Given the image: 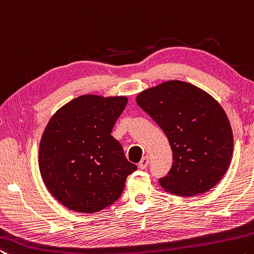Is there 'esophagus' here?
<instances>
[{
	"instance_id": "esophagus-1",
	"label": "esophagus",
	"mask_w": 254,
	"mask_h": 254,
	"mask_svg": "<svg viewBox=\"0 0 254 254\" xmlns=\"http://www.w3.org/2000/svg\"><path fill=\"white\" fill-rule=\"evenodd\" d=\"M148 163H149L148 156H143V159L140 160L139 164H138L139 169H146V168H147V165H148Z\"/></svg>"
}]
</instances>
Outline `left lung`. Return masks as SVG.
<instances>
[{
  "instance_id": "left-lung-1",
  "label": "left lung",
  "mask_w": 254,
  "mask_h": 254,
  "mask_svg": "<svg viewBox=\"0 0 254 254\" xmlns=\"http://www.w3.org/2000/svg\"><path fill=\"white\" fill-rule=\"evenodd\" d=\"M136 102L169 139L173 164L159 181L180 197L210 190L221 181L233 154L225 111L206 91L184 81H166L139 92Z\"/></svg>"
}]
</instances>
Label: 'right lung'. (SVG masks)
<instances>
[{
  "label": "right lung",
  "instance_id": "1",
  "mask_svg": "<svg viewBox=\"0 0 254 254\" xmlns=\"http://www.w3.org/2000/svg\"><path fill=\"white\" fill-rule=\"evenodd\" d=\"M125 95L84 94L49 119L39 144L40 176L52 196L68 209L92 214L122 196L137 170L111 136L127 106Z\"/></svg>",
  "mask_w": 254,
  "mask_h": 254
}]
</instances>
